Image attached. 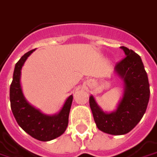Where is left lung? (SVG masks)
<instances>
[{
    "instance_id": "1",
    "label": "left lung",
    "mask_w": 157,
    "mask_h": 157,
    "mask_svg": "<svg viewBox=\"0 0 157 157\" xmlns=\"http://www.w3.org/2000/svg\"><path fill=\"white\" fill-rule=\"evenodd\" d=\"M120 48L126 56L116 64L114 70L123 80L125 90L117 110L104 113L93 96L90 97V106L98 128L113 135L126 134L135 127L146 112L150 95L147 75L140 57L127 47Z\"/></svg>"
}]
</instances>
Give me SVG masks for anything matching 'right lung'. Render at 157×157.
<instances>
[{
    "label": "right lung",
    "mask_w": 157,
    "mask_h": 157,
    "mask_svg": "<svg viewBox=\"0 0 157 157\" xmlns=\"http://www.w3.org/2000/svg\"><path fill=\"white\" fill-rule=\"evenodd\" d=\"M34 51L35 49L26 52L15 66L10 90L11 110L17 124L26 133L38 140L48 141L60 136L66 131L73 96L71 95L66 100L59 113L52 116L42 113L26 101L20 84L21 69L25 60Z\"/></svg>",
    "instance_id": "1"
}]
</instances>
